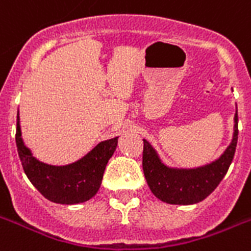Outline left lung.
<instances>
[{
	"mask_svg": "<svg viewBox=\"0 0 251 251\" xmlns=\"http://www.w3.org/2000/svg\"><path fill=\"white\" fill-rule=\"evenodd\" d=\"M237 111L233 139L225 153L196 169H174L162 164L157 152L143 139V172L148 187L158 200L173 205H192L206 199L227 174L237 146Z\"/></svg>",
	"mask_w": 251,
	"mask_h": 251,
	"instance_id": "8db88e82",
	"label": "left lung"
}]
</instances>
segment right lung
Returning <instances> with one entry per match:
<instances>
[{
  "mask_svg": "<svg viewBox=\"0 0 251 251\" xmlns=\"http://www.w3.org/2000/svg\"><path fill=\"white\" fill-rule=\"evenodd\" d=\"M119 136L104 140L81 160L66 165L52 166L40 162L24 146L19 124V112L16 117V147L23 170L38 192L51 202H85L97 195L100 188L108 160L116 151Z\"/></svg>",
  "mask_w": 251,
  "mask_h": 251,
  "instance_id": "right-lung-1",
  "label": "right lung"
}]
</instances>
